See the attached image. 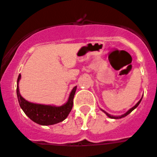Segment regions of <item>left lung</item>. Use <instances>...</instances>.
<instances>
[{"mask_svg": "<svg viewBox=\"0 0 157 157\" xmlns=\"http://www.w3.org/2000/svg\"><path fill=\"white\" fill-rule=\"evenodd\" d=\"M141 100H140V101H138V103L136 104V105H134V107H133V108H131V109H130V110H129V111H127V112H126L125 114H123V115H122V116H110V115H109V114H108V113H107V112H105V111H103V110H102V111H103V112H105V113H106V115H107V116H109V118H111V119H120V118L125 117V116H127V115H128V114H130V112H132V111H133V110H134V109H136V108H137V107H138V105H139V104H140V102H141Z\"/></svg>", "mask_w": 157, "mask_h": 157, "instance_id": "8db88e82", "label": "left lung"}]
</instances>
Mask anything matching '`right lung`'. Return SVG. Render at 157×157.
Listing matches in <instances>:
<instances>
[{"instance_id": "add662e5", "label": "right lung", "mask_w": 157, "mask_h": 157, "mask_svg": "<svg viewBox=\"0 0 157 157\" xmlns=\"http://www.w3.org/2000/svg\"><path fill=\"white\" fill-rule=\"evenodd\" d=\"M20 78H21V75H19L17 79L16 93H17L18 101H19L21 109L30 120L40 125L47 126L53 125L59 122H62L67 117L73 107V99H74L77 86H75L73 88L69 96L67 102L62 106L56 107L52 106V105H38V104L28 102L20 95L19 86H18Z\"/></svg>"}]
</instances>
